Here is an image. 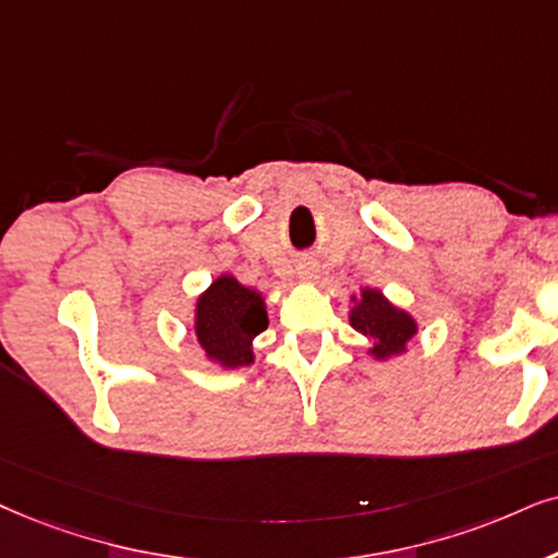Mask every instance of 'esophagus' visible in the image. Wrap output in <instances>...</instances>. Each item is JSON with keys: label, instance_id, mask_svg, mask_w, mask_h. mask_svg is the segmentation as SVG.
Wrapping results in <instances>:
<instances>
[{"label": "esophagus", "instance_id": "esophagus-1", "mask_svg": "<svg viewBox=\"0 0 558 558\" xmlns=\"http://www.w3.org/2000/svg\"><path fill=\"white\" fill-rule=\"evenodd\" d=\"M316 263L314 259H303V263H299V280H303V283H314L316 280Z\"/></svg>", "mask_w": 558, "mask_h": 558}]
</instances>
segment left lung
I'll return each mask as SVG.
<instances>
[{
    "instance_id": "obj_1",
    "label": "left lung",
    "mask_w": 558,
    "mask_h": 558,
    "mask_svg": "<svg viewBox=\"0 0 558 558\" xmlns=\"http://www.w3.org/2000/svg\"><path fill=\"white\" fill-rule=\"evenodd\" d=\"M352 301L355 306L350 308V324L352 329H357L373 342L368 355L376 361L401 355L407 350V342L417 335V322L404 308L393 306L376 288H363L361 299L352 295Z\"/></svg>"
}]
</instances>
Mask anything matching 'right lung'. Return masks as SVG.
Returning a JSON list of instances; mask_svg holds the SVG:
<instances>
[{"label": "right lung", "mask_w": 558, "mask_h": 558, "mask_svg": "<svg viewBox=\"0 0 558 558\" xmlns=\"http://www.w3.org/2000/svg\"><path fill=\"white\" fill-rule=\"evenodd\" d=\"M267 329L263 293L239 283L234 275H218L195 303V337L208 361L221 368L255 363L252 340Z\"/></svg>", "instance_id": "1"}]
</instances>
